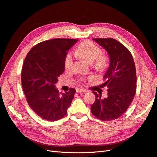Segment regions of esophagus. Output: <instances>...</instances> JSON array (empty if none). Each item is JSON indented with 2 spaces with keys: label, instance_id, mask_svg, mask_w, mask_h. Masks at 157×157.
I'll list each match as a JSON object with an SVG mask.
<instances>
[{
  "label": "esophagus",
  "instance_id": "obj_1",
  "mask_svg": "<svg viewBox=\"0 0 157 157\" xmlns=\"http://www.w3.org/2000/svg\"><path fill=\"white\" fill-rule=\"evenodd\" d=\"M76 92H78V93H85V92H86V90H84V89H81V88H77Z\"/></svg>",
  "mask_w": 157,
  "mask_h": 157
}]
</instances>
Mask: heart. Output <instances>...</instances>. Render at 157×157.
<instances>
[{
	"mask_svg": "<svg viewBox=\"0 0 157 157\" xmlns=\"http://www.w3.org/2000/svg\"><path fill=\"white\" fill-rule=\"evenodd\" d=\"M99 47L90 41H85L81 43L76 50V55L83 58L88 63H93L94 67L99 71L105 70L108 66V59L105 55H101ZM74 57L71 52H68L65 58V68L71 67L73 63Z\"/></svg>",
	"mask_w": 157,
	"mask_h": 157,
	"instance_id": "b5f03b06",
	"label": "heart"
}]
</instances>
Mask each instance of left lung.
<instances>
[{
  "mask_svg": "<svg viewBox=\"0 0 157 157\" xmlns=\"http://www.w3.org/2000/svg\"><path fill=\"white\" fill-rule=\"evenodd\" d=\"M107 51L110 65L103 79L108 88V96L94 92L95 100L91 112L95 117L104 121L119 118L132 103L136 92V69L131 52L117 40L113 38H93Z\"/></svg>",
  "mask_w": 157,
  "mask_h": 157,
  "instance_id": "left-lung-1",
  "label": "left lung"
}]
</instances>
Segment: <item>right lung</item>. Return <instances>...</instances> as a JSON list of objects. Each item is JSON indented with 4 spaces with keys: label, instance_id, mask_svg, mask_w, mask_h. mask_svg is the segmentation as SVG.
Instances as JSON below:
<instances>
[{
    "label": "right lung",
    "instance_id": "right-lung-1",
    "mask_svg": "<svg viewBox=\"0 0 157 157\" xmlns=\"http://www.w3.org/2000/svg\"><path fill=\"white\" fill-rule=\"evenodd\" d=\"M78 40L55 38L34 46L22 69V86L27 101L39 117L49 121L63 118L76 93L74 88L60 94L55 84L65 70L66 54Z\"/></svg>",
    "mask_w": 157,
    "mask_h": 157
}]
</instances>
